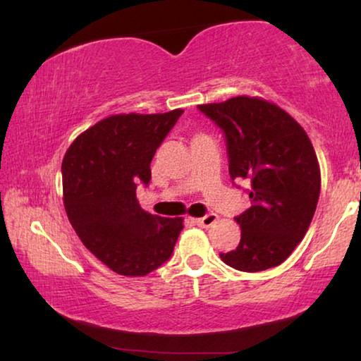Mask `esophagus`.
<instances>
[{
    "mask_svg": "<svg viewBox=\"0 0 361 361\" xmlns=\"http://www.w3.org/2000/svg\"><path fill=\"white\" fill-rule=\"evenodd\" d=\"M218 219H219V216L216 215V213H209V215L195 219V223H197V226H202V228H210V226L215 224Z\"/></svg>",
    "mask_w": 361,
    "mask_h": 361,
    "instance_id": "obj_1",
    "label": "esophagus"
}]
</instances>
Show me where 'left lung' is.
I'll use <instances>...</instances> for the list:
<instances>
[{
  "instance_id": "8db88e82",
  "label": "left lung",
  "mask_w": 361,
  "mask_h": 361,
  "mask_svg": "<svg viewBox=\"0 0 361 361\" xmlns=\"http://www.w3.org/2000/svg\"><path fill=\"white\" fill-rule=\"evenodd\" d=\"M199 109L224 132L231 178L252 186V207L235 218L239 247L219 256L243 272L282 264L304 239L320 195L319 159L307 133L259 97H232Z\"/></svg>"
}]
</instances>
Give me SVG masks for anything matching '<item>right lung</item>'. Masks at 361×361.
Instances as JSON below:
<instances>
[{"label": "right lung", "mask_w": 361, "mask_h": 361, "mask_svg": "<svg viewBox=\"0 0 361 361\" xmlns=\"http://www.w3.org/2000/svg\"><path fill=\"white\" fill-rule=\"evenodd\" d=\"M181 114L108 116L65 152L63 205L73 229L121 276L142 277L164 264L183 229V218L142 210L135 192L137 183H149L152 156Z\"/></svg>", "instance_id": "obj_1"}]
</instances>
